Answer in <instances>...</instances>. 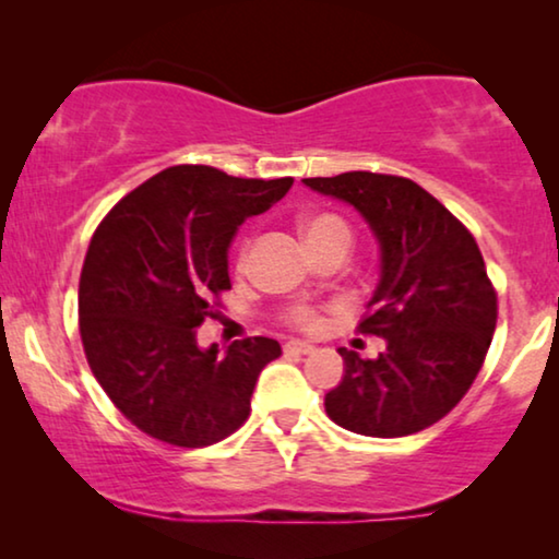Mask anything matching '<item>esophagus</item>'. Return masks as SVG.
Here are the masks:
<instances>
[{"label":"esophagus","mask_w":559,"mask_h":559,"mask_svg":"<svg viewBox=\"0 0 559 559\" xmlns=\"http://www.w3.org/2000/svg\"><path fill=\"white\" fill-rule=\"evenodd\" d=\"M312 350H316V346H310V343H305V341H287L285 343V354L308 356V354H312Z\"/></svg>","instance_id":"34e87169"}]
</instances>
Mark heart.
<instances>
[{"label":"heart","mask_w":559,"mask_h":559,"mask_svg":"<svg viewBox=\"0 0 559 559\" xmlns=\"http://www.w3.org/2000/svg\"><path fill=\"white\" fill-rule=\"evenodd\" d=\"M302 234L308 243H318L323 239H331V236H341V239H346L350 243V228L343 218L333 216V213H316V216H308L302 221ZM239 270L243 264H247V249H241L239 254ZM285 320L289 325L295 328H302V331H308V328H316L318 325V310L312 308V305H293L285 312Z\"/></svg>","instance_id":"heart-1"}]
</instances>
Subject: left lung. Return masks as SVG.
I'll use <instances>...</instances> for the list:
<instances>
[{
  "instance_id": "left-lung-1",
  "label": "left lung",
  "mask_w": 559,
  "mask_h": 559,
  "mask_svg": "<svg viewBox=\"0 0 559 559\" xmlns=\"http://www.w3.org/2000/svg\"><path fill=\"white\" fill-rule=\"evenodd\" d=\"M346 201L381 247V280L358 333L377 358L338 348L341 384L325 394L335 425L366 438H404L448 415L476 381L496 331V289L473 234L425 188L381 173L305 178Z\"/></svg>"
}]
</instances>
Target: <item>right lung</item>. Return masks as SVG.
I'll use <instances>...</instances> for the list:
<instances>
[{"mask_svg": "<svg viewBox=\"0 0 559 559\" xmlns=\"http://www.w3.org/2000/svg\"><path fill=\"white\" fill-rule=\"evenodd\" d=\"M293 178H234L175 165L121 198L98 224L79 285L88 366L121 415L150 438L205 448L247 423L259 373L277 341H234L226 356L198 348L195 328L218 316L228 243L270 211Z\"/></svg>", "mask_w": 559, "mask_h": 559, "instance_id": "right-lung-1", "label": "right lung"}]
</instances>
